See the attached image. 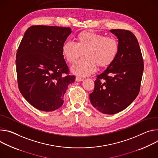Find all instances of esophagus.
<instances>
[{"label": "esophagus", "mask_w": 158, "mask_h": 158, "mask_svg": "<svg viewBox=\"0 0 158 158\" xmlns=\"http://www.w3.org/2000/svg\"><path fill=\"white\" fill-rule=\"evenodd\" d=\"M75 80H76V81L79 82V81H83V78H80V77H77V78H76V79H75Z\"/></svg>", "instance_id": "34e87169"}]
</instances>
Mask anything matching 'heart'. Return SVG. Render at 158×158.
Instances as JSON below:
<instances>
[{"label": "heart", "mask_w": 158, "mask_h": 158, "mask_svg": "<svg viewBox=\"0 0 158 158\" xmlns=\"http://www.w3.org/2000/svg\"><path fill=\"white\" fill-rule=\"evenodd\" d=\"M77 43L66 41L62 46V53L69 63H75L84 53L85 58L71 68L72 72L85 77L94 73L97 65L107 68L115 60L119 51L118 43L112 37L93 31H83L77 35Z\"/></svg>", "instance_id": "1"}]
</instances>
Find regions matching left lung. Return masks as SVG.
Returning <instances> with one entry per match:
<instances>
[{"label": "left lung", "mask_w": 158, "mask_h": 158, "mask_svg": "<svg viewBox=\"0 0 158 158\" xmlns=\"http://www.w3.org/2000/svg\"><path fill=\"white\" fill-rule=\"evenodd\" d=\"M118 39L119 51L114 63L97 76L92 105L99 112L115 114L126 109L140 90L144 64L134 34L124 29L110 31Z\"/></svg>", "instance_id": "8db88e82"}]
</instances>
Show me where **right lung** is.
Returning a JSON list of instances; mask_svg holds the SVG:
<instances>
[{
    "mask_svg": "<svg viewBox=\"0 0 158 158\" xmlns=\"http://www.w3.org/2000/svg\"><path fill=\"white\" fill-rule=\"evenodd\" d=\"M71 28L32 26L25 32L16 55L18 87L36 109L51 112L62 106L68 86L75 80L68 74L62 46Z\"/></svg>",
    "mask_w": 158,
    "mask_h": 158,
    "instance_id": "right-lung-1",
    "label": "right lung"
}]
</instances>
